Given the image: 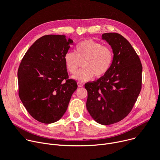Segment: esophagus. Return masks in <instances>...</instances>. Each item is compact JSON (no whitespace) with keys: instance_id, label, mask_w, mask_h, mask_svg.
Instances as JSON below:
<instances>
[{"instance_id":"1","label":"esophagus","mask_w":160,"mask_h":160,"mask_svg":"<svg viewBox=\"0 0 160 160\" xmlns=\"http://www.w3.org/2000/svg\"><path fill=\"white\" fill-rule=\"evenodd\" d=\"M77 83H78V86L79 87V88H82V87H83V83H82L81 82H77Z\"/></svg>"}]
</instances>
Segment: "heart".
Returning a JSON list of instances; mask_svg holds the SVG:
<instances>
[{
    "instance_id": "1",
    "label": "heart",
    "mask_w": 160,
    "mask_h": 160,
    "mask_svg": "<svg viewBox=\"0 0 160 160\" xmlns=\"http://www.w3.org/2000/svg\"><path fill=\"white\" fill-rule=\"evenodd\" d=\"M67 71L75 74L82 62L83 69L73 76L80 82L104 77L109 71L113 61V52L103 43L92 39L83 40L77 45L75 53L68 52L64 57Z\"/></svg>"
}]
</instances>
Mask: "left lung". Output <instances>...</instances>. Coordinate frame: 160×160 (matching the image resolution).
I'll return each instance as SVG.
<instances>
[{
	"label": "left lung",
	"mask_w": 160,
	"mask_h": 160,
	"mask_svg": "<svg viewBox=\"0 0 160 160\" xmlns=\"http://www.w3.org/2000/svg\"><path fill=\"white\" fill-rule=\"evenodd\" d=\"M113 52L112 65L107 73L88 82L86 107L98 123L109 125L122 120L132 111L142 89V66L129 42L118 33H105Z\"/></svg>",
	"instance_id": "obj_1"
}]
</instances>
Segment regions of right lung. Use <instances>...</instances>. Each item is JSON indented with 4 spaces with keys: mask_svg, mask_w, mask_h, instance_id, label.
Instances as JSON below:
<instances>
[{
    "mask_svg": "<svg viewBox=\"0 0 160 160\" xmlns=\"http://www.w3.org/2000/svg\"><path fill=\"white\" fill-rule=\"evenodd\" d=\"M72 42L64 35L43 36L28 48L20 62L18 95L27 112L40 122L59 120L77 89V82L69 79L64 61Z\"/></svg>",
    "mask_w": 160,
    "mask_h": 160,
    "instance_id": "right-lung-1",
    "label": "right lung"
}]
</instances>
